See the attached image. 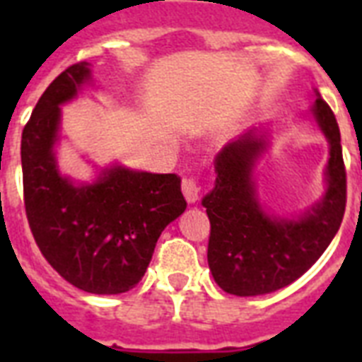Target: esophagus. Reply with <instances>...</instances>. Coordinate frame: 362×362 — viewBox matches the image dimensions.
<instances>
[{"label": "esophagus", "mask_w": 362, "mask_h": 362, "mask_svg": "<svg viewBox=\"0 0 362 362\" xmlns=\"http://www.w3.org/2000/svg\"><path fill=\"white\" fill-rule=\"evenodd\" d=\"M182 192L186 195L187 203H195L199 199V192H201V184L195 178H192V176H186L182 180Z\"/></svg>", "instance_id": "esophagus-1"}]
</instances>
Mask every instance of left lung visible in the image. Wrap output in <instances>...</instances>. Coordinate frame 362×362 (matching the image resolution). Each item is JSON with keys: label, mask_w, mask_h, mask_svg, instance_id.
Masks as SVG:
<instances>
[{"label": "left lung", "mask_w": 362, "mask_h": 362, "mask_svg": "<svg viewBox=\"0 0 362 362\" xmlns=\"http://www.w3.org/2000/svg\"><path fill=\"white\" fill-rule=\"evenodd\" d=\"M315 120L331 144L327 193L298 220H276L255 199L252 167L264 142L247 133L216 158V187L203 199L210 220L209 267L216 284L237 297H255L289 286L321 257L346 212V165L331 107L314 103Z\"/></svg>", "instance_id": "obj_1"}]
</instances>
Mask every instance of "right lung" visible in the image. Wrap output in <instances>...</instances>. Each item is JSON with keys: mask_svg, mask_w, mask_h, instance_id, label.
Masks as SVG:
<instances>
[{"mask_svg": "<svg viewBox=\"0 0 362 362\" xmlns=\"http://www.w3.org/2000/svg\"><path fill=\"white\" fill-rule=\"evenodd\" d=\"M90 78L86 62L69 65L37 101L22 131L24 206L42 257L82 291L118 295L146 272L159 235L186 210L178 175L115 167L92 186H73L56 169L59 105Z\"/></svg>", "mask_w": 362, "mask_h": 362, "instance_id": "obj_1", "label": "right lung"}]
</instances>
